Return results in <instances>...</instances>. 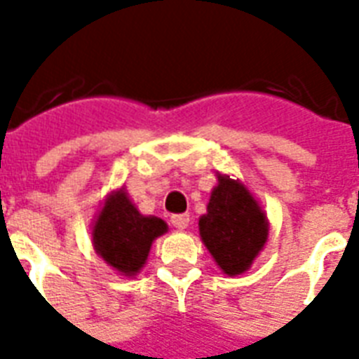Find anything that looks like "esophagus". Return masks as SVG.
Wrapping results in <instances>:
<instances>
[{"label": "esophagus", "mask_w": 359, "mask_h": 359, "mask_svg": "<svg viewBox=\"0 0 359 359\" xmlns=\"http://www.w3.org/2000/svg\"><path fill=\"white\" fill-rule=\"evenodd\" d=\"M190 224V215H173L171 216V226H175V228L179 229H184L186 226Z\"/></svg>", "instance_id": "esophagus-1"}]
</instances>
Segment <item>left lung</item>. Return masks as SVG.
Masks as SVG:
<instances>
[{
    "instance_id": "left-lung-1",
    "label": "left lung",
    "mask_w": 359,
    "mask_h": 359,
    "mask_svg": "<svg viewBox=\"0 0 359 359\" xmlns=\"http://www.w3.org/2000/svg\"><path fill=\"white\" fill-rule=\"evenodd\" d=\"M199 233L226 275H239L252 265L267 241V218L258 201L237 180L218 177Z\"/></svg>"
}]
</instances>
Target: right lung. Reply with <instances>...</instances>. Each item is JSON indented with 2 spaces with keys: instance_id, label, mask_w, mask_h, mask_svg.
<instances>
[{
  "instance_id": "obj_1",
  "label": "right lung",
  "mask_w": 359,
  "mask_h": 359,
  "mask_svg": "<svg viewBox=\"0 0 359 359\" xmlns=\"http://www.w3.org/2000/svg\"><path fill=\"white\" fill-rule=\"evenodd\" d=\"M168 231V224L156 216H143L124 190L107 199L94 224V246L101 258L124 275H135L149 256L156 237Z\"/></svg>"
}]
</instances>
